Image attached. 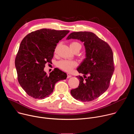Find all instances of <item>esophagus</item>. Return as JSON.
Segmentation results:
<instances>
[{
	"label": "esophagus",
	"instance_id": "34e87169",
	"mask_svg": "<svg viewBox=\"0 0 134 134\" xmlns=\"http://www.w3.org/2000/svg\"><path fill=\"white\" fill-rule=\"evenodd\" d=\"M67 78H68V79L71 77V74H70V73H67Z\"/></svg>",
	"mask_w": 134,
	"mask_h": 134
}]
</instances>
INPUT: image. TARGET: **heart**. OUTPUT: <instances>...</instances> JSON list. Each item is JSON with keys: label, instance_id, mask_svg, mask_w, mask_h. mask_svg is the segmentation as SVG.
Returning a JSON list of instances; mask_svg holds the SVG:
<instances>
[{"label": "heart", "instance_id": "heart-1", "mask_svg": "<svg viewBox=\"0 0 134 134\" xmlns=\"http://www.w3.org/2000/svg\"><path fill=\"white\" fill-rule=\"evenodd\" d=\"M70 47L71 50L76 48H81V44L77 42H72L70 44ZM76 64L75 62L66 60H60L57 63V66L61 69L66 71L71 70L72 69L76 66Z\"/></svg>", "mask_w": 134, "mask_h": 134}]
</instances>
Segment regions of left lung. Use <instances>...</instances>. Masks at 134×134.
<instances>
[{
  "mask_svg": "<svg viewBox=\"0 0 134 134\" xmlns=\"http://www.w3.org/2000/svg\"><path fill=\"white\" fill-rule=\"evenodd\" d=\"M77 39L84 43L85 59L77 68L83 77L78 87L70 91L72 97L82 102H90L99 98L108 88L114 68L113 56L109 45L91 32L71 33L67 40Z\"/></svg>",
  "mask_w": 134,
  "mask_h": 134,
  "instance_id": "8db88e82",
  "label": "left lung"
}]
</instances>
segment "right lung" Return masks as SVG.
Instances as JSON below:
<instances>
[{"label":"right lung","instance_id":"add662e5","mask_svg":"<svg viewBox=\"0 0 134 134\" xmlns=\"http://www.w3.org/2000/svg\"><path fill=\"white\" fill-rule=\"evenodd\" d=\"M69 32L42 29L28 34L22 41L15 65L18 83L29 96L35 99L48 97L55 84L66 79L67 74L59 69L48 76L44 68L51 62L57 44Z\"/></svg>","mask_w":134,"mask_h":134}]
</instances>
